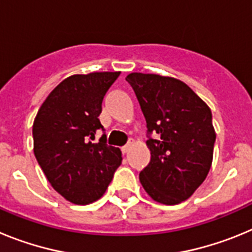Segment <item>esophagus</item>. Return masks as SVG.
<instances>
[{
  "label": "esophagus",
  "instance_id": "34e87169",
  "mask_svg": "<svg viewBox=\"0 0 252 252\" xmlns=\"http://www.w3.org/2000/svg\"><path fill=\"white\" fill-rule=\"evenodd\" d=\"M130 148H131V142H128V144H126V145H125V146H122V153H124V154L128 153Z\"/></svg>",
  "mask_w": 252,
  "mask_h": 252
}]
</instances>
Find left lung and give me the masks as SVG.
<instances>
[{
    "instance_id": "8db88e82",
    "label": "left lung",
    "mask_w": 252,
    "mask_h": 252,
    "mask_svg": "<svg viewBox=\"0 0 252 252\" xmlns=\"http://www.w3.org/2000/svg\"><path fill=\"white\" fill-rule=\"evenodd\" d=\"M126 81L135 91L145 116L150 149L149 165L139 178L155 202L178 204L188 199L207 178L216 141L212 112L184 82L159 74L131 73Z\"/></svg>"
}]
</instances>
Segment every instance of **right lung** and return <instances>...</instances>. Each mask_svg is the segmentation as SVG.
Returning <instances> with one entry per match:
<instances>
[{"label":"right lung","mask_w":252,"mask_h":252,"mask_svg":"<svg viewBox=\"0 0 252 252\" xmlns=\"http://www.w3.org/2000/svg\"><path fill=\"white\" fill-rule=\"evenodd\" d=\"M120 72L74 74L60 82L37 111L32 125L34 154L51 187L74 204L97 201L122 161L107 145L98 116L102 101Z\"/></svg>","instance_id":"obj_1"}]
</instances>
